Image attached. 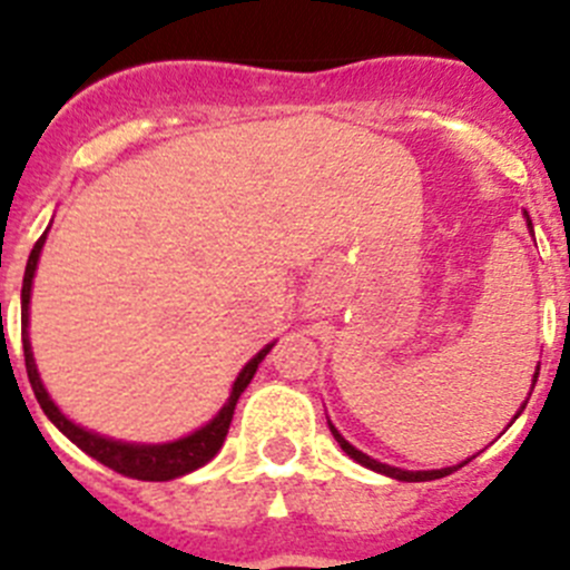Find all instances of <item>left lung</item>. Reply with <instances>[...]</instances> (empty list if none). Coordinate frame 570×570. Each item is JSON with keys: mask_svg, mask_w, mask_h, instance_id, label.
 <instances>
[{"mask_svg": "<svg viewBox=\"0 0 570 570\" xmlns=\"http://www.w3.org/2000/svg\"><path fill=\"white\" fill-rule=\"evenodd\" d=\"M525 225H529V230H531V219H529V213H525ZM537 374H540V365H537V371H534V380H531V391H534ZM529 396H531V393H529ZM523 407H525V405H523ZM523 407H520V413H523ZM520 413H518V416H520ZM518 416H514V419H518ZM328 430H332V435H334V439H337V444L343 446V453L348 455V459H354V461H357V464L368 466V470H374V472H382V475H387V478H396V481H435V478H444V475H450V472H455V470H459V466L470 464V459H466L464 464H459V466H444V470H428V472H411V470H399V466H391V464H380V461H376V459H371V455H365L363 450H357V446H354V444H348V441H345L343 435H340V430L334 428L332 422H328Z\"/></svg>", "mask_w": 570, "mask_h": 570, "instance_id": "left-lung-1", "label": "left lung"}]
</instances>
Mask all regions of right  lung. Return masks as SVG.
<instances>
[{"instance_id":"obj_1","label":"right lung","mask_w":570,"mask_h":570,"mask_svg":"<svg viewBox=\"0 0 570 570\" xmlns=\"http://www.w3.org/2000/svg\"><path fill=\"white\" fill-rule=\"evenodd\" d=\"M47 230H50V227H47ZM47 230L45 236L36 242V247L30 249L28 267H24V281H21V345H24V368H28L30 387H33L36 399H39L41 411L47 413V419H50V422L56 424V428L61 430L72 444L81 446L83 453L92 455L95 461H100L104 466H109V470L120 472V475L126 478H137V481H171V478L188 475V472L205 466L213 455L219 453L222 444H225L238 396H242L244 387L249 385V380H253L255 371H258V363L267 357L269 348H273L275 343L264 345V348H261L247 365H244L242 374H238L236 382H233L230 399L225 402V407H222V411L216 413L205 428L185 435V439L168 441V444H126V441L106 439V435L92 433V430L78 428L76 422H69V419L58 411L56 402L50 399V393H47L45 385H41V376L39 371H36V360H33V351H30V337H28L30 289H33V275H36V267H39V253L41 247H45Z\"/></svg>"}]
</instances>
